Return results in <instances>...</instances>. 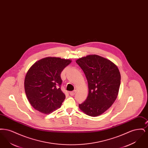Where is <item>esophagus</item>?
Segmentation results:
<instances>
[{
  "label": "esophagus",
  "mask_w": 148,
  "mask_h": 148,
  "mask_svg": "<svg viewBox=\"0 0 148 148\" xmlns=\"http://www.w3.org/2000/svg\"><path fill=\"white\" fill-rule=\"evenodd\" d=\"M76 92H77V90H74V91H72V92H69V94H71V95H75V93H76Z\"/></svg>",
  "instance_id": "obj_1"
}]
</instances>
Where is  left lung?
I'll use <instances>...</instances> for the list:
<instances>
[{
	"label": "left lung",
	"instance_id": "left-lung-1",
	"mask_svg": "<svg viewBox=\"0 0 148 148\" xmlns=\"http://www.w3.org/2000/svg\"><path fill=\"white\" fill-rule=\"evenodd\" d=\"M76 62L84 73L89 88L87 98L79 107L88 115L99 116L117 98L121 80L119 71L112 62L97 55L79 58Z\"/></svg>",
	"mask_w": 148,
	"mask_h": 148
}]
</instances>
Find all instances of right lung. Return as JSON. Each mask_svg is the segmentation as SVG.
Returning a JSON list of instances; mask_svg holds the SVG:
<instances>
[{
	"instance_id": "right-lung-1",
	"label": "right lung",
	"mask_w": 148,
	"mask_h": 148,
	"mask_svg": "<svg viewBox=\"0 0 148 148\" xmlns=\"http://www.w3.org/2000/svg\"><path fill=\"white\" fill-rule=\"evenodd\" d=\"M71 62L69 59L47 57L30 68L24 88L30 104L36 110L48 114L61 106L65 95L60 88V74Z\"/></svg>"
}]
</instances>
